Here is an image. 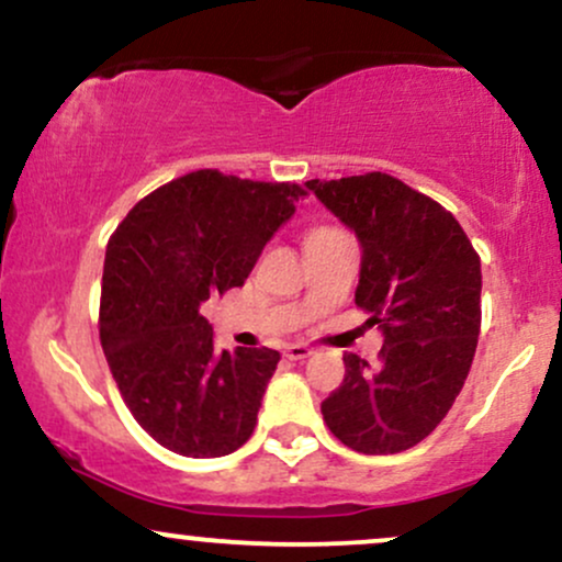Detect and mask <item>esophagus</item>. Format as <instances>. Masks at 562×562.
<instances>
[{
  "mask_svg": "<svg viewBox=\"0 0 562 562\" xmlns=\"http://www.w3.org/2000/svg\"><path fill=\"white\" fill-rule=\"evenodd\" d=\"M312 348L308 346H303V344H290L288 348H285V357L288 359H293V362H301V359H308L312 357Z\"/></svg>",
  "mask_w": 562,
  "mask_h": 562,
  "instance_id": "obj_1",
  "label": "esophagus"
}]
</instances>
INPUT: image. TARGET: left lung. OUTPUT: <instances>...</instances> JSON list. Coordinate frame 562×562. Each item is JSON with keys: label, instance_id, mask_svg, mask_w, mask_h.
<instances>
[{"label": "left lung", "instance_id": "left-lung-1", "mask_svg": "<svg viewBox=\"0 0 562 562\" xmlns=\"http://www.w3.org/2000/svg\"><path fill=\"white\" fill-rule=\"evenodd\" d=\"M306 187L362 245L353 301L383 333L378 367L346 353V378L322 417L362 454L412 449L447 417L473 364L479 254L447 209L389 173Z\"/></svg>", "mask_w": 562, "mask_h": 562}]
</instances>
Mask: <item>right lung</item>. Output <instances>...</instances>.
Returning <instances> with one entry per match:
<instances>
[{
    "label": "right lung",
    "mask_w": 562,
    "mask_h": 562,
    "mask_svg": "<svg viewBox=\"0 0 562 562\" xmlns=\"http://www.w3.org/2000/svg\"><path fill=\"white\" fill-rule=\"evenodd\" d=\"M299 184L203 169L158 187L105 250L100 340L134 420L184 457H224L256 428L280 353L216 351L200 306L240 288L295 214Z\"/></svg>",
    "instance_id": "add662e5"
}]
</instances>
